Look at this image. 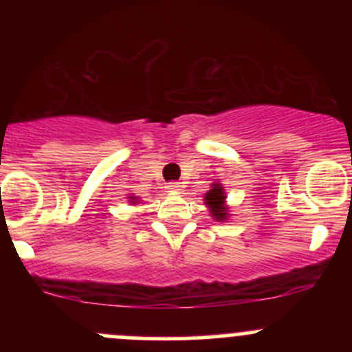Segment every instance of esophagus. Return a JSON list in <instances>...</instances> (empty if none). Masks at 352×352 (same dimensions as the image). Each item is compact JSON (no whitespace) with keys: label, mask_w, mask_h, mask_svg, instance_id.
Wrapping results in <instances>:
<instances>
[{"label":"esophagus","mask_w":352,"mask_h":352,"mask_svg":"<svg viewBox=\"0 0 352 352\" xmlns=\"http://www.w3.org/2000/svg\"><path fill=\"white\" fill-rule=\"evenodd\" d=\"M166 190H168V192H179L180 184L179 182H168L166 184Z\"/></svg>","instance_id":"esophagus-1"}]
</instances>
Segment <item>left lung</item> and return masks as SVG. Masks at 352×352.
<instances>
[{
    "instance_id": "1",
    "label": "left lung",
    "mask_w": 352,
    "mask_h": 352,
    "mask_svg": "<svg viewBox=\"0 0 352 352\" xmlns=\"http://www.w3.org/2000/svg\"><path fill=\"white\" fill-rule=\"evenodd\" d=\"M225 189L221 187V184H212V189L208 190V194L204 196L206 206L209 208V212H211L216 221H225L228 218V209L225 206Z\"/></svg>"
}]
</instances>
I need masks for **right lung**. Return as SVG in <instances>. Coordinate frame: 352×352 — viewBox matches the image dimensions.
Here are the masks:
<instances>
[{"label": "right lung", "instance_id": "right-lung-1", "mask_svg": "<svg viewBox=\"0 0 352 352\" xmlns=\"http://www.w3.org/2000/svg\"><path fill=\"white\" fill-rule=\"evenodd\" d=\"M129 201H131V202H133V204H134V202H138V197H134V196H131V197H129Z\"/></svg>", "mask_w": 352, "mask_h": 352}]
</instances>
